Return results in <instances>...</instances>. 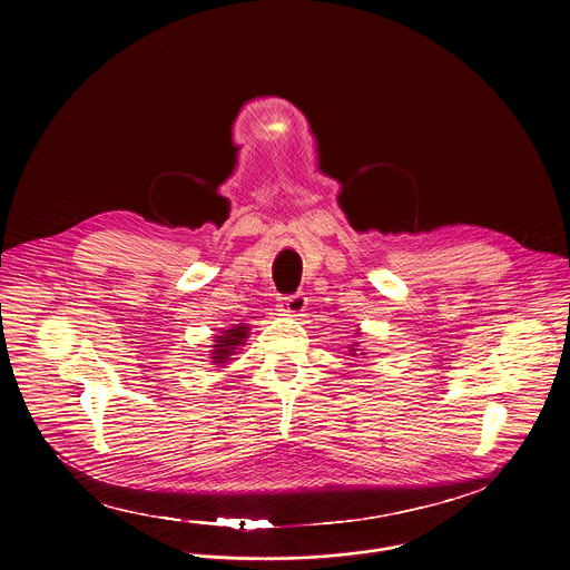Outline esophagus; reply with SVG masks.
Returning a JSON list of instances; mask_svg holds the SVG:
<instances>
[{"mask_svg": "<svg viewBox=\"0 0 570 570\" xmlns=\"http://www.w3.org/2000/svg\"><path fill=\"white\" fill-rule=\"evenodd\" d=\"M305 309H307V296H305L303 292H298V294H294V296H287L285 303H283V312H285L287 316H294V318L303 316Z\"/></svg>", "mask_w": 570, "mask_h": 570, "instance_id": "1", "label": "esophagus"}]
</instances>
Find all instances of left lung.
<instances>
[{"instance_id": "8db88e82", "label": "left lung", "mask_w": 570, "mask_h": 570, "mask_svg": "<svg viewBox=\"0 0 570 570\" xmlns=\"http://www.w3.org/2000/svg\"><path fill=\"white\" fill-rule=\"evenodd\" d=\"M353 351H355V348H353Z\"/></svg>"}]
</instances>
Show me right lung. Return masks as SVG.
Returning a JSON list of instances; mask_svg holds the SVG:
<instances>
[{
    "instance_id": "obj_1",
    "label": "right lung",
    "mask_w": 570,
    "mask_h": 570,
    "mask_svg": "<svg viewBox=\"0 0 570 570\" xmlns=\"http://www.w3.org/2000/svg\"><path fill=\"white\" fill-rule=\"evenodd\" d=\"M247 331L249 326L237 325L233 328H226L222 335H217V344H213V351H210V360L213 364H219L224 366L228 360H233V355L237 353V348L245 344V337H247Z\"/></svg>"
}]
</instances>
